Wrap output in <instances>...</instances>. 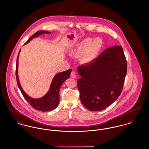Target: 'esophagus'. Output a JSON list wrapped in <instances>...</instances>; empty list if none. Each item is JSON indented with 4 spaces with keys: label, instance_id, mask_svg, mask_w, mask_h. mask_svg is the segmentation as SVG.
<instances>
[{
    "label": "esophagus",
    "instance_id": "esophagus-1",
    "mask_svg": "<svg viewBox=\"0 0 149 149\" xmlns=\"http://www.w3.org/2000/svg\"><path fill=\"white\" fill-rule=\"evenodd\" d=\"M71 77H72V78H76V73H75L74 71L71 72Z\"/></svg>",
    "mask_w": 149,
    "mask_h": 149
}]
</instances>
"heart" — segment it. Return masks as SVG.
<instances>
[{"mask_svg":"<svg viewBox=\"0 0 149 149\" xmlns=\"http://www.w3.org/2000/svg\"><path fill=\"white\" fill-rule=\"evenodd\" d=\"M103 45L102 41L99 38L94 39L86 38L80 42L72 50L75 55H81V61L84 63H91L99 55Z\"/></svg>","mask_w":149,"mask_h":149,"instance_id":"heart-1","label":"heart"}]
</instances>
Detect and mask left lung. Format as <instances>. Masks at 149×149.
Instances as JSON below:
<instances>
[{
  "instance_id": "1",
  "label": "left lung",
  "mask_w": 149,
  "mask_h": 149,
  "mask_svg": "<svg viewBox=\"0 0 149 149\" xmlns=\"http://www.w3.org/2000/svg\"><path fill=\"white\" fill-rule=\"evenodd\" d=\"M77 71L81 77L77 87L82 104L93 111L106 109L122 91L127 71L122 47L107 49L92 62L78 67Z\"/></svg>"
}]
</instances>
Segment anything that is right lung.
Here are the masks:
<instances>
[{
    "instance_id": "obj_1",
    "label": "right lung",
    "mask_w": 149,
    "mask_h": 149,
    "mask_svg": "<svg viewBox=\"0 0 149 149\" xmlns=\"http://www.w3.org/2000/svg\"><path fill=\"white\" fill-rule=\"evenodd\" d=\"M50 33V32H49L46 31H39L36 32L35 33L32 35L29 38V39L25 43V44L29 42L30 40H31L35 37H38L42 33ZM20 50H19V52H20ZM18 56H19V54L17 56V63H16V79H17L18 86L22 95L24 96V99L29 103V104H30L32 107H33L35 109L41 111H52L53 110L55 109V108L58 107V104L59 102V90H60L61 87L63 84L64 81L70 78L72 70L70 69L67 71L57 73L55 75V77L53 79L49 90L48 91L47 94H46L44 96L42 97L41 98L36 99H33L24 93V91L23 90L22 88L21 87V85L19 84L18 76Z\"/></svg>"
}]
</instances>
